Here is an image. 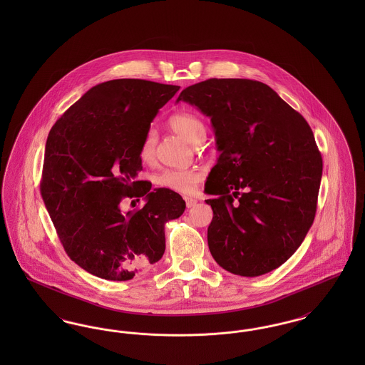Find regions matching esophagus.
<instances>
[{
    "label": "esophagus",
    "instance_id": "esophagus-1",
    "mask_svg": "<svg viewBox=\"0 0 365 365\" xmlns=\"http://www.w3.org/2000/svg\"><path fill=\"white\" fill-rule=\"evenodd\" d=\"M185 201H186V207L187 208H192L197 204V200L192 198V197H185Z\"/></svg>",
    "mask_w": 365,
    "mask_h": 365
}]
</instances>
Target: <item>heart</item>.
<instances>
[{
    "label": "heart",
    "mask_w": 365,
    "mask_h": 365,
    "mask_svg": "<svg viewBox=\"0 0 365 365\" xmlns=\"http://www.w3.org/2000/svg\"><path fill=\"white\" fill-rule=\"evenodd\" d=\"M170 128L186 139L192 146H200L207 135V130L202 120L192 113L180 112L175 113L168 120ZM156 134L149 130L140 142L139 146V158L150 164L156 157ZM204 179V173L201 170H165L156 175L155 183L161 189L180 192V194H191L195 190L197 185Z\"/></svg>",
    "instance_id": "obj_1"
}]
</instances>
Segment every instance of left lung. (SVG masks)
Wrapping results in <instances>:
<instances>
[{
    "label": "left lung",
    "mask_w": 365,
    "mask_h": 365,
    "mask_svg": "<svg viewBox=\"0 0 365 365\" xmlns=\"http://www.w3.org/2000/svg\"><path fill=\"white\" fill-rule=\"evenodd\" d=\"M210 118L220 156L205 183L210 255L228 272L264 275L289 260L317 208L323 160L307 120L257 81L186 87L176 103ZM239 201L235 203L233 200Z\"/></svg>",
    "instance_id": "left-lung-1"
}]
</instances>
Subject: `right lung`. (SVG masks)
<instances>
[{"label": "right lung", "mask_w": 365, "mask_h": 365, "mask_svg": "<svg viewBox=\"0 0 365 365\" xmlns=\"http://www.w3.org/2000/svg\"><path fill=\"white\" fill-rule=\"evenodd\" d=\"M179 86L115 79L91 87L48 135L41 195L64 250L88 274L130 280L165 250L164 226L186 208L183 198L138 180L139 146L160 108ZM145 196L123 212L124 197Z\"/></svg>", "instance_id": "obj_1"}]
</instances>
